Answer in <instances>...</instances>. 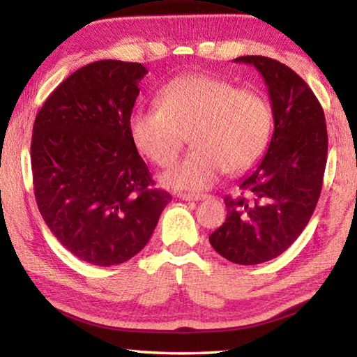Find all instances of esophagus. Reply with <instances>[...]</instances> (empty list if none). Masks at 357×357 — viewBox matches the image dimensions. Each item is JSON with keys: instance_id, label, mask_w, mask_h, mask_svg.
Segmentation results:
<instances>
[{"instance_id": "obj_1", "label": "esophagus", "mask_w": 357, "mask_h": 357, "mask_svg": "<svg viewBox=\"0 0 357 357\" xmlns=\"http://www.w3.org/2000/svg\"><path fill=\"white\" fill-rule=\"evenodd\" d=\"M178 198L185 202H200L206 200L208 195H204V193H178Z\"/></svg>"}]
</instances>
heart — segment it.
Wrapping results in <instances>:
<instances>
[{"label":"heart","instance_id":"obj_1","mask_svg":"<svg viewBox=\"0 0 357 357\" xmlns=\"http://www.w3.org/2000/svg\"><path fill=\"white\" fill-rule=\"evenodd\" d=\"M129 130L135 148L157 167L173 164L189 134L193 148L160 179L173 189L200 190L223 170L243 173L263 155L273 110L258 91L189 74L159 89L154 107H137Z\"/></svg>","mask_w":357,"mask_h":357}]
</instances>
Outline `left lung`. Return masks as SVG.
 <instances>
[{
  "instance_id": "left-lung-1",
  "label": "left lung",
  "mask_w": 357,
  "mask_h": 357,
  "mask_svg": "<svg viewBox=\"0 0 357 357\" xmlns=\"http://www.w3.org/2000/svg\"><path fill=\"white\" fill-rule=\"evenodd\" d=\"M268 86L274 134L268 153L225 197L227 219L209 236L214 250L236 264H259L285 252L315 211L328 159V130L312 89L288 66L266 56H239Z\"/></svg>"
}]
</instances>
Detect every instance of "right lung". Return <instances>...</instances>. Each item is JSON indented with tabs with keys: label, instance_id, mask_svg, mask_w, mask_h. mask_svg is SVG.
Here are the masks:
<instances>
[{
	"label": "right lung",
	"instance_id": "right-lung-1",
	"mask_svg": "<svg viewBox=\"0 0 357 357\" xmlns=\"http://www.w3.org/2000/svg\"><path fill=\"white\" fill-rule=\"evenodd\" d=\"M148 74L140 63L102 59L69 75L36 116L34 197L55 238L82 261L135 257L172 195L155 189L129 119Z\"/></svg>",
	"mask_w": 357,
	"mask_h": 357
}]
</instances>
